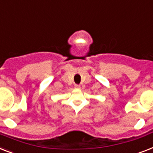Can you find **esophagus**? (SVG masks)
Segmentation results:
<instances>
[{
	"label": "esophagus",
	"instance_id": "esophagus-1",
	"mask_svg": "<svg viewBox=\"0 0 153 153\" xmlns=\"http://www.w3.org/2000/svg\"><path fill=\"white\" fill-rule=\"evenodd\" d=\"M74 88L80 89V85H79V84H75V85H74Z\"/></svg>",
	"mask_w": 153,
	"mask_h": 153
}]
</instances>
